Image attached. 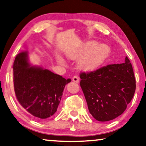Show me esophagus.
I'll return each mask as SVG.
<instances>
[{"label":"esophagus","instance_id":"1","mask_svg":"<svg viewBox=\"0 0 146 146\" xmlns=\"http://www.w3.org/2000/svg\"><path fill=\"white\" fill-rule=\"evenodd\" d=\"M72 80H73V81L75 82H79V78L76 75L73 76V78H72Z\"/></svg>","mask_w":146,"mask_h":146}]
</instances>
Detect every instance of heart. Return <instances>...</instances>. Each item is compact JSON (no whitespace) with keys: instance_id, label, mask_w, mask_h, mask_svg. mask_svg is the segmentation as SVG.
<instances>
[{"instance_id":"heart-1","label":"heart","mask_w":146,"mask_h":146,"mask_svg":"<svg viewBox=\"0 0 146 146\" xmlns=\"http://www.w3.org/2000/svg\"><path fill=\"white\" fill-rule=\"evenodd\" d=\"M110 53V49L107 45L98 46V43L95 41H90L82 48L69 52L67 55L72 60L80 59L84 56L80 61L79 66L84 71H90L99 68L107 59ZM57 61L60 64H64V60L59 56H57Z\"/></svg>"}]
</instances>
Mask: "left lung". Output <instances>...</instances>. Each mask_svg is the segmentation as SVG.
<instances>
[{
    "mask_svg": "<svg viewBox=\"0 0 146 146\" xmlns=\"http://www.w3.org/2000/svg\"><path fill=\"white\" fill-rule=\"evenodd\" d=\"M80 78L89 112L98 121H111L121 115L135 92L136 80L127 56L123 64L81 72Z\"/></svg>",
    "mask_w": 146,
    "mask_h": 146,
    "instance_id": "left-lung-1",
    "label": "left lung"
}]
</instances>
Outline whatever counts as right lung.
<instances>
[{
  "instance_id": "1",
  "label": "right lung",
  "mask_w": 146,
  "mask_h": 146,
  "mask_svg": "<svg viewBox=\"0 0 146 146\" xmlns=\"http://www.w3.org/2000/svg\"><path fill=\"white\" fill-rule=\"evenodd\" d=\"M13 71L14 92L21 107L40 121L55 113L71 79L40 67H31L27 52L16 56Z\"/></svg>"
}]
</instances>
